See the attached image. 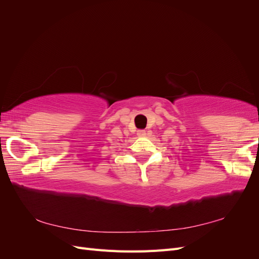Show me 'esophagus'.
Wrapping results in <instances>:
<instances>
[{
	"mask_svg": "<svg viewBox=\"0 0 259 259\" xmlns=\"http://www.w3.org/2000/svg\"><path fill=\"white\" fill-rule=\"evenodd\" d=\"M146 134H147V133H146L145 130H138L137 131V135L139 137H144V136H146Z\"/></svg>",
	"mask_w": 259,
	"mask_h": 259,
	"instance_id": "1",
	"label": "esophagus"
}]
</instances>
